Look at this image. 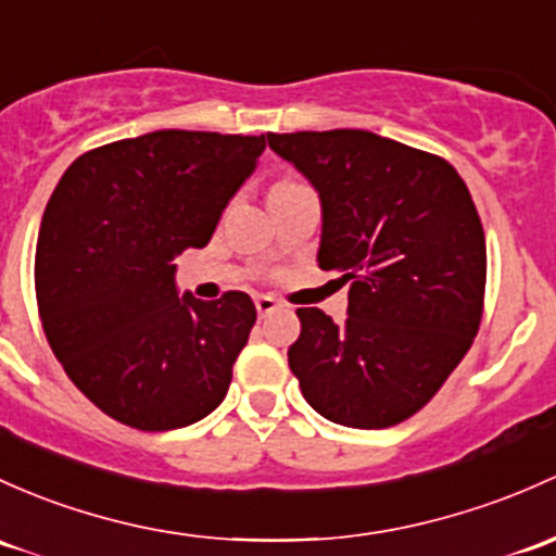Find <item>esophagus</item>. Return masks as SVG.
<instances>
[{"mask_svg":"<svg viewBox=\"0 0 556 556\" xmlns=\"http://www.w3.org/2000/svg\"><path fill=\"white\" fill-rule=\"evenodd\" d=\"M255 308H258L261 317H268V314H274L279 308V301L271 295H255Z\"/></svg>","mask_w":556,"mask_h":556,"instance_id":"1","label":"esophagus"}]
</instances>
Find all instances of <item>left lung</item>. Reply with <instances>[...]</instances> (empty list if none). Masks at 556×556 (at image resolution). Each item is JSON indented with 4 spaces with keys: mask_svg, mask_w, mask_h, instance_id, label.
I'll return each instance as SVG.
<instances>
[{
    "mask_svg": "<svg viewBox=\"0 0 556 556\" xmlns=\"http://www.w3.org/2000/svg\"><path fill=\"white\" fill-rule=\"evenodd\" d=\"M323 200L319 266L349 282V317L298 308L290 370L332 424L416 416L475 343L484 312L482 220L442 156L367 130L268 132Z\"/></svg>",
    "mask_w": 556,
    "mask_h": 556,
    "instance_id": "1",
    "label": "left lung"
}]
</instances>
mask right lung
<instances>
[{
  "label": "right lung",
  "mask_w": 556,
  "mask_h": 556,
  "mask_svg": "<svg viewBox=\"0 0 556 556\" xmlns=\"http://www.w3.org/2000/svg\"><path fill=\"white\" fill-rule=\"evenodd\" d=\"M266 136L156 130L72 162L39 229L34 288L74 386L140 431L189 426L224 402L255 325L248 293L175 290V255L204 248Z\"/></svg>",
  "instance_id": "right-lung-1"
}]
</instances>
